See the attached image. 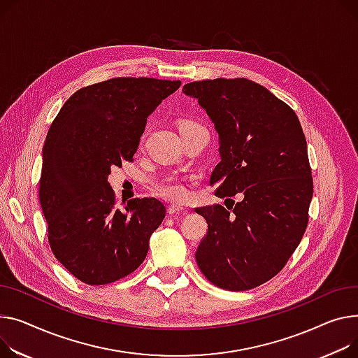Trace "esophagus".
<instances>
[{"label": "esophagus", "instance_id": "1", "mask_svg": "<svg viewBox=\"0 0 358 358\" xmlns=\"http://www.w3.org/2000/svg\"><path fill=\"white\" fill-rule=\"evenodd\" d=\"M169 213H170V216H177V214H187L188 210L181 206H170Z\"/></svg>", "mask_w": 358, "mask_h": 358}]
</instances>
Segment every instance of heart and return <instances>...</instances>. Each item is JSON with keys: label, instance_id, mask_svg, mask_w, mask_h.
Returning a JSON list of instances; mask_svg holds the SVG:
<instances>
[{"label": "heart", "instance_id": "obj_1", "mask_svg": "<svg viewBox=\"0 0 358 358\" xmlns=\"http://www.w3.org/2000/svg\"><path fill=\"white\" fill-rule=\"evenodd\" d=\"M196 125V122L193 121H188V119H181L178 122V131H182L185 128H189ZM158 193L161 196H164L165 199H169L171 201H181L187 197V187L182 181H180L176 177H170V178H165L161 180L155 184Z\"/></svg>", "mask_w": 358, "mask_h": 358}]
</instances>
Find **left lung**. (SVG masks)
<instances>
[{"mask_svg": "<svg viewBox=\"0 0 358 358\" xmlns=\"http://www.w3.org/2000/svg\"><path fill=\"white\" fill-rule=\"evenodd\" d=\"M182 92L199 101L219 134L222 161L210 177L216 196H243L229 210L196 208L208 226L197 265L222 289L256 288L287 265L308 226L314 187L299 119L246 78L192 82Z\"/></svg>", "mask_w": 358, "mask_h": 358, "instance_id": "1", "label": "left lung"}]
</instances>
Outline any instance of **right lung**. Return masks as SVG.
Here are the masks:
<instances>
[{
  "mask_svg": "<svg viewBox=\"0 0 358 358\" xmlns=\"http://www.w3.org/2000/svg\"><path fill=\"white\" fill-rule=\"evenodd\" d=\"M180 86V80L151 78L85 86L47 132L38 181L47 239L60 264L87 285L122 279L147 257L165 207L157 199L119 207L108 176L134 161L148 115Z\"/></svg>",
  "mask_w": 358,
  "mask_h": 358,
  "instance_id": "1",
  "label": "right lung"
}]
</instances>
